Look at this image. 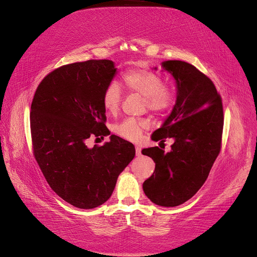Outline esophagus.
Here are the masks:
<instances>
[{"label":"esophagus","instance_id":"1","mask_svg":"<svg viewBox=\"0 0 257 257\" xmlns=\"http://www.w3.org/2000/svg\"><path fill=\"white\" fill-rule=\"evenodd\" d=\"M135 150H136V155H137V157H139V155L142 154V149H141V147L136 146V147H135Z\"/></svg>","mask_w":257,"mask_h":257}]
</instances>
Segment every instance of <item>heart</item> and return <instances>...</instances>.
I'll return each instance as SVG.
<instances>
[{"label":"heart","mask_w":257,"mask_h":257,"mask_svg":"<svg viewBox=\"0 0 257 257\" xmlns=\"http://www.w3.org/2000/svg\"><path fill=\"white\" fill-rule=\"evenodd\" d=\"M122 82L128 91L143 97L148 110L161 113L167 110L174 103L173 90L164 85L162 77L158 74L143 69H133L124 73ZM121 103V91L119 85L112 82L107 85L103 94V106L106 112L115 113ZM149 126V123L143 119H125L115 124L113 132L126 141L135 142L141 137L143 131Z\"/></svg>","instance_id":"1"}]
</instances>
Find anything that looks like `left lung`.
Listing matches in <instances>:
<instances>
[{"label": "left lung", "instance_id": "left-lung-1", "mask_svg": "<svg viewBox=\"0 0 257 257\" xmlns=\"http://www.w3.org/2000/svg\"><path fill=\"white\" fill-rule=\"evenodd\" d=\"M162 67L176 81L177 98L172 112L151 138L160 144L173 138L175 143L169 152L159 147L142 151L155 163L154 173L143 189L153 204L176 207L203 186L220 153L223 106L213 82L195 66L169 60L162 62Z\"/></svg>", "mask_w": 257, "mask_h": 257}]
</instances>
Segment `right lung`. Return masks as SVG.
Segmentation results:
<instances>
[{
  "label": "right lung",
  "mask_w": 257,
  "mask_h": 257,
  "mask_svg": "<svg viewBox=\"0 0 257 257\" xmlns=\"http://www.w3.org/2000/svg\"><path fill=\"white\" fill-rule=\"evenodd\" d=\"M116 68L110 60L63 65L38 85L31 105L33 153L50 188L66 203L93 209L109 199L116 179L135 157V147L111 135L88 148L90 137L110 134L103 94Z\"/></svg>",
  "instance_id": "obj_1"
}]
</instances>
